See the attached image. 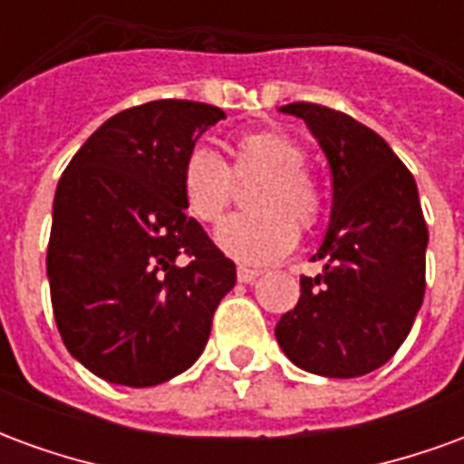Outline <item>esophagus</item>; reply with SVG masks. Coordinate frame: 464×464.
<instances>
[{
	"instance_id": "1",
	"label": "esophagus",
	"mask_w": 464,
	"mask_h": 464,
	"mask_svg": "<svg viewBox=\"0 0 464 464\" xmlns=\"http://www.w3.org/2000/svg\"><path fill=\"white\" fill-rule=\"evenodd\" d=\"M236 276H238V281L241 283H253L256 278H258V276H261V271H256V268H246V266H238Z\"/></svg>"
}]
</instances>
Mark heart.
I'll return each mask as SVG.
<instances>
[{"instance_id":"heart-1","label":"heart","mask_w":464,"mask_h":464,"mask_svg":"<svg viewBox=\"0 0 464 464\" xmlns=\"http://www.w3.org/2000/svg\"><path fill=\"white\" fill-rule=\"evenodd\" d=\"M305 163L301 143L276 129L243 133L228 166L208 146H193L179 176L186 211L206 226L218 223L231 203L233 179L258 176L246 196L251 211L223 221L216 243L246 266L276 261L295 246V227L313 231L323 216V193Z\"/></svg>"}]
</instances>
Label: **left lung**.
<instances>
[{"instance_id":"left-lung-1","label":"left lung","mask_w":464,"mask_h":464,"mask_svg":"<svg viewBox=\"0 0 464 464\" xmlns=\"http://www.w3.org/2000/svg\"><path fill=\"white\" fill-rule=\"evenodd\" d=\"M333 176L331 226L303 276L298 305L276 338L298 368L325 378H360L385 365L408 338L425 295L428 226L418 186L385 139L353 116L295 102Z\"/></svg>"}]
</instances>
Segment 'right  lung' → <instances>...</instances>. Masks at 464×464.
<instances>
[{"label":"right lung","mask_w":464,"mask_h":464,"mask_svg":"<svg viewBox=\"0 0 464 464\" xmlns=\"http://www.w3.org/2000/svg\"><path fill=\"white\" fill-rule=\"evenodd\" d=\"M218 106L159 99L96 129L59 179L46 251L56 328L102 380L151 388L188 370L236 266L186 216L181 163Z\"/></svg>","instance_id":"right-lung-1"}]
</instances>
